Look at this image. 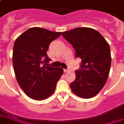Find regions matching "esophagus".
<instances>
[{"label": "esophagus", "instance_id": "esophagus-1", "mask_svg": "<svg viewBox=\"0 0 124 124\" xmlns=\"http://www.w3.org/2000/svg\"><path fill=\"white\" fill-rule=\"evenodd\" d=\"M64 72H65V73H66V72H69V70H67V69H64Z\"/></svg>", "mask_w": 124, "mask_h": 124}]
</instances>
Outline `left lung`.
<instances>
[{
	"instance_id": "8db88e82",
	"label": "left lung",
	"mask_w": 124,
	"mask_h": 124,
	"mask_svg": "<svg viewBox=\"0 0 124 124\" xmlns=\"http://www.w3.org/2000/svg\"><path fill=\"white\" fill-rule=\"evenodd\" d=\"M81 59L80 68L70 84L73 93L83 98L96 95L104 86L109 74L111 56L109 44L95 29L78 27L62 33Z\"/></svg>"
}]
</instances>
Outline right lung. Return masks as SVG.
<instances>
[{"mask_svg": "<svg viewBox=\"0 0 124 124\" xmlns=\"http://www.w3.org/2000/svg\"><path fill=\"white\" fill-rule=\"evenodd\" d=\"M61 35V32L33 27L14 43V72L20 87L31 98L42 100L50 97L63 74L62 68L48 65L51 59L46 53L50 44Z\"/></svg>", "mask_w": 124, "mask_h": 124, "instance_id": "add662e5", "label": "right lung"}]
</instances>
